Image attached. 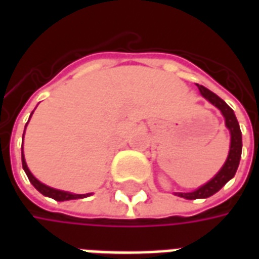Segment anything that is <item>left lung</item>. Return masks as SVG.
I'll return each instance as SVG.
<instances>
[{"instance_id": "left-lung-1", "label": "left lung", "mask_w": 259, "mask_h": 259, "mask_svg": "<svg viewBox=\"0 0 259 259\" xmlns=\"http://www.w3.org/2000/svg\"><path fill=\"white\" fill-rule=\"evenodd\" d=\"M198 85L201 96L206 98L212 105H215L222 112L226 127L230 132V150H229L228 159H226V162L222 166V169L208 183L201 186L200 189H197L195 191H191V193H175L176 195L183 197L186 200L208 198V197H211V195H213L215 193L221 190L223 186L226 185L229 180L236 175V170L239 168L240 158H241V147H243V143H241V130H240L239 122L236 119L233 109L229 107L222 98H219L215 93H212L211 90L205 89L204 85Z\"/></svg>"}]
</instances>
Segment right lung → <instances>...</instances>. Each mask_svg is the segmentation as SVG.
<instances>
[{"mask_svg": "<svg viewBox=\"0 0 259 259\" xmlns=\"http://www.w3.org/2000/svg\"><path fill=\"white\" fill-rule=\"evenodd\" d=\"M31 115H33V112H31ZM27 123H29V122H27ZM26 126H27V124H26ZM23 136H25V133H23ZM22 146H23V144H22ZM22 165H23V169H25L26 175H27V178H29V180H30L31 185L34 186L37 190L40 191L42 195H46V197L54 198L55 201H68V200H77V198H84V197L91 195V193H89V194H72V193H68V191L57 190V189H53V187H48V186H46L44 183H41L40 180H37L36 178L31 175L29 168H27V163H26L25 157H23V147H22Z\"/></svg>", "mask_w": 259, "mask_h": 259, "instance_id": "add662e5", "label": "right lung"}]
</instances>
